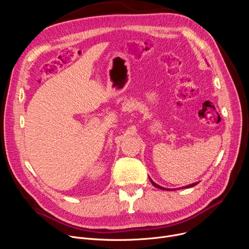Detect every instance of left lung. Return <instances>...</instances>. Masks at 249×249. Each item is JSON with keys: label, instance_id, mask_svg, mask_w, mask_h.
Here are the masks:
<instances>
[{"label": "left lung", "instance_id": "left-lung-1", "mask_svg": "<svg viewBox=\"0 0 249 249\" xmlns=\"http://www.w3.org/2000/svg\"><path fill=\"white\" fill-rule=\"evenodd\" d=\"M149 179H150V181H151V184L155 187V188H159V189H160V190H165V191H168L169 189H166V188H162V187H160V186H159L158 184H155V182L149 178ZM196 185H198V182H194V184H192V185H189V186H186V187H182V188H192V187H194V186H196Z\"/></svg>", "mask_w": 249, "mask_h": 249}]
</instances>
